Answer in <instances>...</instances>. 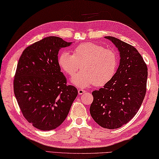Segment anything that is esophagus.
Returning <instances> with one entry per match:
<instances>
[{
  "label": "esophagus",
  "instance_id": "obj_1",
  "mask_svg": "<svg viewBox=\"0 0 159 159\" xmlns=\"http://www.w3.org/2000/svg\"><path fill=\"white\" fill-rule=\"evenodd\" d=\"M86 91L84 89H78V93L79 95H82L84 93H85Z\"/></svg>",
  "mask_w": 159,
  "mask_h": 159
}]
</instances>
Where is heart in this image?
<instances>
[{
    "label": "heart",
    "mask_w": 159,
    "mask_h": 159,
    "mask_svg": "<svg viewBox=\"0 0 159 159\" xmlns=\"http://www.w3.org/2000/svg\"><path fill=\"white\" fill-rule=\"evenodd\" d=\"M73 55L63 51L59 56L58 64L61 69L70 77L82 68L71 80V83L79 88H84L95 84L105 85L111 80L118 65V57L115 51L105 49L100 45L85 43L73 49Z\"/></svg>",
    "instance_id": "b5f03b06"
}]
</instances>
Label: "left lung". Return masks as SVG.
I'll list each match as a JSON object with an SVG mask.
<instances>
[{"label":"left lung","instance_id":"1","mask_svg":"<svg viewBox=\"0 0 159 159\" xmlns=\"http://www.w3.org/2000/svg\"><path fill=\"white\" fill-rule=\"evenodd\" d=\"M105 38L118 48L120 59L113 78L103 88L92 92L90 113L100 126L113 129L127 124L141 106L146 93L148 67L131 45L110 36Z\"/></svg>","mask_w":159,"mask_h":159}]
</instances>
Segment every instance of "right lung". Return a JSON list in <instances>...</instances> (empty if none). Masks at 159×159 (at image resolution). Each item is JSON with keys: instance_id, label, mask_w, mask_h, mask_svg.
Here are the masks:
<instances>
[{"instance_id": "obj_1", "label": "right lung", "mask_w": 159, "mask_h": 159, "mask_svg": "<svg viewBox=\"0 0 159 159\" xmlns=\"http://www.w3.org/2000/svg\"><path fill=\"white\" fill-rule=\"evenodd\" d=\"M60 37H48L27 47L17 64L14 92L25 118L34 127L49 131L65 120L77 90L66 85L58 53L68 47Z\"/></svg>"}]
</instances>
